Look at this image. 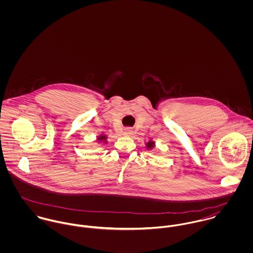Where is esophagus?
<instances>
[{"label": "esophagus", "instance_id": "obj_1", "mask_svg": "<svg viewBox=\"0 0 253 253\" xmlns=\"http://www.w3.org/2000/svg\"><path fill=\"white\" fill-rule=\"evenodd\" d=\"M125 134H126V135H131V134H132V130H131L130 128H126V129L125 130Z\"/></svg>", "mask_w": 253, "mask_h": 253}]
</instances>
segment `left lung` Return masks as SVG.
Returning <instances> with one entry per match:
<instances>
[{"instance_id":"left-lung-1","label":"left lung","mask_w":253,"mask_h":253,"mask_svg":"<svg viewBox=\"0 0 253 253\" xmlns=\"http://www.w3.org/2000/svg\"><path fill=\"white\" fill-rule=\"evenodd\" d=\"M145 147L147 150H153L156 147V142L153 141L152 139H149V141L146 143Z\"/></svg>"}]
</instances>
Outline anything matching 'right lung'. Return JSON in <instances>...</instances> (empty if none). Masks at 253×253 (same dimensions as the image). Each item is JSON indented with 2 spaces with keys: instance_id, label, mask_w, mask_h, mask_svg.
Listing matches in <instances>:
<instances>
[{
  "instance_id": "obj_1",
  "label": "right lung",
  "mask_w": 253,
  "mask_h": 253,
  "mask_svg": "<svg viewBox=\"0 0 253 253\" xmlns=\"http://www.w3.org/2000/svg\"><path fill=\"white\" fill-rule=\"evenodd\" d=\"M107 138H108V136H107V135H105L104 133H101V134H98V135H97V137H96V141H97V142H99V143L103 142L104 144H106V143H107Z\"/></svg>"
}]
</instances>
